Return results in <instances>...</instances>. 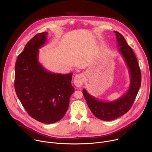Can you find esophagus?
Instances as JSON below:
<instances>
[{
	"label": "esophagus",
	"instance_id": "obj_1",
	"mask_svg": "<svg viewBox=\"0 0 152 152\" xmlns=\"http://www.w3.org/2000/svg\"><path fill=\"white\" fill-rule=\"evenodd\" d=\"M84 81V76L82 74H79L75 76L74 80H73V83L76 86V87H81Z\"/></svg>",
	"mask_w": 152,
	"mask_h": 152
}]
</instances>
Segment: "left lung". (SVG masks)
I'll use <instances>...</instances> for the list:
<instances>
[{"label":"left lung","mask_w":152,"mask_h":152,"mask_svg":"<svg viewBox=\"0 0 152 152\" xmlns=\"http://www.w3.org/2000/svg\"><path fill=\"white\" fill-rule=\"evenodd\" d=\"M116 35L118 51L123 56L129 69L131 77L128 91L118 99L113 102H103L93 97L83 90V95L93 114L104 121L114 120L125 114L132 107L140 90L141 73L137 59L132 48L126 42L124 37L118 32Z\"/></svg>","instance_id":"1"}]
</instances>
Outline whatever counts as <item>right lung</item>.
<instances>
[{"label": "right lung", "instance_id": "obj_1", "mask_svg": "<svg viewBox=\"0 0 152 152\" xmlns=\"http://www.w3.org/2000/svg\"><path fill=\"white\" fill-rule=\"evenodd\" d=\"M48 34L35 35L18 56L14 87L28 114L39 122L50 124L64 117L75 88L71 83L73 73H53L38 61L39 49L45 45Z\"/></svg>", "mask_w": 152, "mask_h": 152}]
</instances>
